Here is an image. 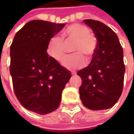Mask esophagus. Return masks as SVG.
Listing matches in <instances>:
<instances>
[{"instance_id": "obj_1", "label": "esophagus", "mask_w": 134, "mask_h": 134, "mask_svg": "<svg viewBox=\"0 0 134 134\" xmlns=\"http://www.w3.org/2000/svg\"><path fill=\"white\" fill-rule=\"evenodd\" d=\"M71 75H76V73H75V72H71Z\"/></svg>"}]
</instances>
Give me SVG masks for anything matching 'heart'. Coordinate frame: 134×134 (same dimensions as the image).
I'll use <instances>...</instances> for the list:
<instances>
[{
  "mask_svg": "<svg viewBox=\"0 0 134 134\" xmlns=\"http://www.w3.org/2000/svg\"><path fill=\"white\" fill-rule=\"evenodd\" d=\"M74 42L71 50L77 52L68 55L63 60V65L68 69H80L86 65L83 54H86L88 58H91L97 48L96 37L84 24H72L63 30L62 38L57 36H52L47 44V53L56 61L61 62L65 54V42Z\"/></svg>",
  "mask_w": 134,
  "mask_h": 134,
  "instance_id": "obj_1",
  "label": "heart"
}]
</instances>
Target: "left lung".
I'll use <instances>...</instances> for the list:
<instances>
[{
	"instance_id": "8db88e82",
	"label": "left lung",
	"mask_w": 134,
	"mask_h": 134,
	"mask_svg": "<svg viewBox=\"0 0 134 134\" xmlns=\"http://www.w3.org/2000/svg\"><path fill=\"white\" fill-rule=\"evenodd\" d=\"M83 21L93 30L98 43L90 65L77 72L82 78L80 99L90 110H107L114 106L123 90V49L117 35L108 26L92 19Z\"/></svg>"
}]
</instances>
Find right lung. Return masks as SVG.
Segmentation results:
<instances>
[{"label":"right lung","instance_id":"1","mask_svg":"<svg viewBox=\"0 0 134 134\" xmlns=\"http://www.w3.org/2000/svg\"><path fill=\"white\" fill-rule=\"evenodd\" d=\"M65 24L33 20L16 33L10 46L9 71L20 104L44 115L57 110L71 78L69 70L47 53L49 39Z\"/></svg>","mask_w":134,"mask_h":134}]
</instances>
